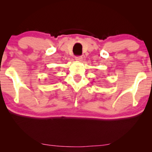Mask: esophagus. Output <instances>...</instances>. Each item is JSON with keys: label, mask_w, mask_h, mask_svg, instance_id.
I'll return each mask as SVG.
<instances>
[{"label": "esophagus", "mask_w": 152, "mask_h": 152, "mask_svg": "<svg viewBox=\"0 0 152 152\" xmlns=\"http://www.w3.org/2000/svg\"><path fill=\"white\" fill-rule=\"evenodd\" d=\"M82 58H82V56H76V58H75L76 61H81Z\"/></svg>", "instance_id": "esophagus-1"}]
</instances>
